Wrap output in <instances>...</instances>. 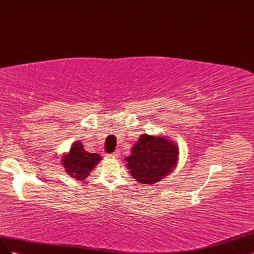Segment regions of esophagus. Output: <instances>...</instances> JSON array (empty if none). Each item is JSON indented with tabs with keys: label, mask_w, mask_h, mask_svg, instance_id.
<instances>
[{
	"label": "esophagus",
	"mask_w": 254,
	"mask_h": 254,
	"mask_svg": "<svg viewBox=\"0 0 254 254\" xmlns=\"http://www.w3.org/2000/svg\"><path fill=\"white\" fill-rule=\"evenodd\" d=\"M108 156H111V157H118V156H119V151H115V152H113V153L108 154Z\"/></svg>",
	"instance_id": "34e87169"
}]
</instances>
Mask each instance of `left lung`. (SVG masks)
Segmentation results:
<instances>
[{
	"label": "left lung",
	"instance_id": "obj_1",
	"mask_svg": "<svg viewBox=\"0 0 254 254\" xmlns=\"http://www.w3.org/2000/svg\"><path fill=\"white\" fill-rule=\"evenodd\" d=\"M178 155V147L170 139L143 134L134 144L132 154L126 162L136 181L141 184H153L172 172Z\"/></svg>",
	"mask_w": 254,
	"mask_h": 254
}]
</instances>
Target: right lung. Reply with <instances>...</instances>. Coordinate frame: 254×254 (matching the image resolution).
I'll return each instance as SVG.
<instances>
[{"label":"right lung","instance_id":"obj_1","mask_svg":"<svg viewBox=\"0 0 254 254\" xmlns=\"http://www.w3.org/2000/svg\"><path fill=\"white\" fill-rule=\"evenodd\" d=\"M98 153H89L84 149L81 141L72 144L70 153L64 155L62 164L69 176L76 180H84L89 176L93 167L100 162Z\"/></svg>","mask_w":254,"mask_h":254}]
</instances>
